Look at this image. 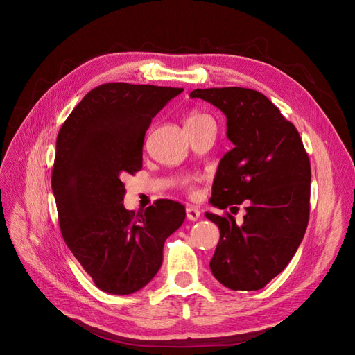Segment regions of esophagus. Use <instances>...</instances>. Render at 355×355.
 Listing matches in <instances>:
<instances>
[{"label":"esophagus","instance_id":"34e87169","mask_svg":"<svg viewBox=\"0 0 355 355\" xmlns=\"http://www.w3.org/2000/svg\"><path fill=\"white\" fill-rule=\"evenodd\" d=\"M200 210L197 209V207H194V206H188L187 207V218L189 219V220H192V222H196V220H198L200 219Z\"/></svg>","mask_w":355,"mask_h":355}]
</instances>
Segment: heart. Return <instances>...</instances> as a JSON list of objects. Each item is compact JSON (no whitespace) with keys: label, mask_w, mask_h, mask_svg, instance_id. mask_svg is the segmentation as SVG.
Listing matches in <instances>:
<instances>
[{"label":"heart","mask_w":355,"mask_h":355,"mask_svg":"<svg viewBox=\"0 0 355 355\" xmlns=\"http://www.w3.org/2000/svg\"><path fill=\"white\" fill-rule=\"evenodd\" d=\"M202 120H210V118L207 115H202V114H192L187 123H197V121H202Z\"/></svg>","instance_id":"heart-1"}]
</instances>
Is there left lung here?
<instances>
[{
  "mask_svg": "<svg viewBox=\"0 0 355 355\" xmlns=\"http://www.w3.org/2000/svg\"><path fill=\"white\" fill-rule=\"evenodd\" d=\"M227 115L234 144L220 159L211 204L247 202L241 225L230 213H206L220 239L210 261L214 278L231 290H259L296 253L309 219L311 164L296 127L262 93L243 87L197 89Z\"/></svg>",
  "mask_w": 355,
  "mask_h": 355,
  "instance_id": "1",
  "label": "left lung"
}]
</instances>
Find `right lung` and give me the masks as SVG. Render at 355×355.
Wrapping results in <instances>:
<instances>
[{
	"label": "right lung",
	"mask_w": 355,
	"mask_h": 355,
	"mask_svg": "<svg viewBox=\"0 0 355 355\" xmlns=\"http://www.w3.org/2000/svg\"><path fill=\"white\" fill-rule=\"evenodd\" d=\"M182 92L106 83L84 96L59 130L51 173L59 227L106 293L130 295L151 282L163 263L164 241L185 220V207L171 200L137 213L123 204V179L142 168L149 124Z\"/></svg>",
	"instance_id": "obj_1"
}]
</instances>
